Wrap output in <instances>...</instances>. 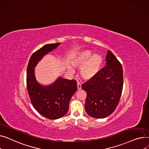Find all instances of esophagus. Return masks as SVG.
Returning a JSON list of instances; mask_svg holds the SVG:
<instances>
[{
    "label": "esophagus",
    "instance_id": "34e87169",
    "mask_svg": "<svg viewBox=\"0 0 149 149\" xmlns=\"http://www.w3.org/2000/svg\"><path fill=\"white\" fill-rule=\"evenodd\" d=\"M77 90H81V88H82L81 85L79 83H77Z\"/></svg>",
    "mask_w": 149,
    "mask_h": 149
}]
</instances>
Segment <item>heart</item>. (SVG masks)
<instances>
[{
	"label": "heart",
	"instance_id": "b5f03b06",
	"mask_svg": "<svg viewBox=\"0 0 149 149\" xmlns=\"http://www.w3.org/2000/svg\"><path fill=\"white\" fill-rule=\"evenodd\" d=\"M103 58L99 55H92L91 52L85 50L79 52L72 61L73 67L80 68V74L85 80H90L97 74L102 65ZM68 70L73 72L72 68L69 67Z\"/></svg>",
	"mask_w": 149,
	"mask_h": 149
}]
</instances>
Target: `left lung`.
I'll use <instances>...</instances> for the list:
<instances>
[{
    "instance_id": "1",
    "label": "left lung",
    "mask_w": 149,
    "mask_h": 149,
    "mask_svg": "<svg viewBox=\"0 0 149 149\" xmlns=\"http://www.w3.org/2000/svg\"><path fill=\"white\" fill-rule=\"evenodd\" d=\"M106 61L107 65L82 85L86 93L85 111L95 118H105L114 111L123 90L121 64L110 50H108Z\"/></svg>"
}]
</instances>
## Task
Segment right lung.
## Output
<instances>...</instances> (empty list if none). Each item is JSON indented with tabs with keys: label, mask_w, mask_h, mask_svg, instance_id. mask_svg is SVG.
<instances>
[{
	"label": "right lung",
	"mask_w": 149,
	"mask_h": 149,
	"mask_svg": "<svg viewBox=\"0 0 149 149\" xmlns=\"http://www.w3.org/2000/svg\"><path fill=\"white\" fill-rule=\"evenodd\" d=\"M60 44H48L34 52L29 61L26 74L27 89L33 108L50 120L58 119L66 114L70 101L77 90L75 80L59 77L54 83L42 85L36 79L35 67L44 56L55 50Z\"/></svg>",
	"instance_id": "obj_1"
}]
</instances>
